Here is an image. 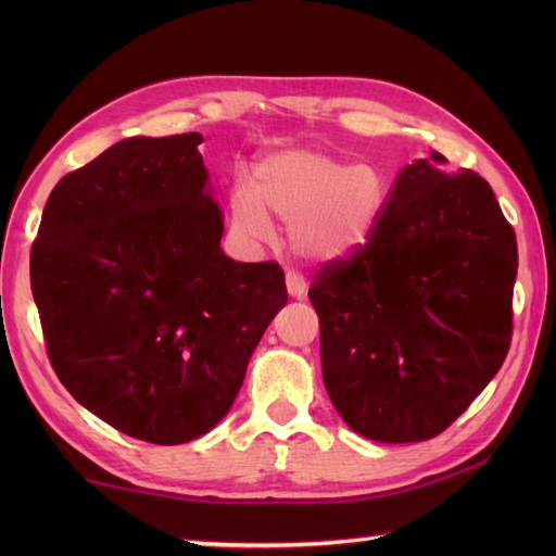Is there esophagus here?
<instances>
[{
	"instance_id": "34e87169",
	"label": "esophagus",
	"mask_w": 556,
	"mask_h": 556,
	"mask_svg": "<svg viewBox=\"0 0 556 556\" xmlns=\"http://www.w3.org/2000/svg\"><path fill=\"white\" fill-rule=\"evenodd\" d=\"M287 291L291 299H303L305 291H308V285L305 279L299 275V271H287Z\"/></svg>"
}]
</instances>
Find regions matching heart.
<instances>
[{
  "mask_svg": "<svg viewBox=\"0 0 556 556\" xmlns=\"http://www.w3.org/2000/svg\"><path fill=\"white\" fill-rule=\"evenodd\" d=\"M382 205L380 172L313 148L271 152L257 162L253 188L239 181L229 198L231 222L241 233L267 239L271 217L291 229L296 253L320 263L358 253Z\"/></svg>",
  "mask_w": 556,
  "mask_h": 556,
  "instance_id": "obj_1",
  "label": "heart"
}]
</instances>
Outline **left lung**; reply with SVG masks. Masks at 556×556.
<instances>
[{
    "label": "left lung",
    "mask_w": 556,
    "mask_h": 556,
    "mask_svg": "<svg viewBox=\"0 0 556 556\" xmlns=\"http://www.w3.org/2000/svg\"><path fill=\"white\" fill-rule=\"evenodd\" d=\"M516 233L490 184L432 152L399 172L358 253L325 263L327 394L353 432L404 444L444 432L511 346Z\"/></svg>",
    "instance_id": "1"
}]
</instances>
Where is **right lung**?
I'll use <instances>...</instances> for the list:
<instances>
[{
  "mask_svg": "<svg viewBox=\"0 0 556 556\" xmlns=\"http://www.w3.org/2000/svg\"><path fill=\"white\" fill-rule=\"evenodd\" d=\"M200 134L126 138L47 198L30 289L52 368L119 432L184 444L227 416L287 305L277 263L222 253Z\"/></svg>",
  "mask_w": 556,
  "mask_h": 556,
  "instance_id": "add662e5",
  "label": "right lung"
}]
</instances>
